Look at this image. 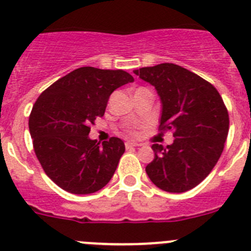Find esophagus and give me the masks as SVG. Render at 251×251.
<instances>
[{
  "label": "esophagus",
  "mask_w": 251,
  "mask_h": 251,
  "mask_svg": "<svg viewBox=\"0 0 251 251\" xmlns=\"http://www.w3.org/2000/svg\"><path fill=\"white\" fill-rule=\"evenodd\" d=\"M139 143H137V142H132V141H128L126 142V148L127 150H129V148H134V147H139Z\"/></svg>",
  "instance_id": "34e87169"
}]
</instances>
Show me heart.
Listing matches in <instances>:
<instances>
[{"label":"heart","mask_w":251,"mask_h":251,"mask_svg":"<svg viewBox=\"0 0 251 251\" xmlns=\"http://www.w3.org/2000/svg\"><path fill=\"white\" fill-rule=\"evenodd\" d=\"M128 134H130V136H134V134H136V130L129 129V130H128Z\"/></svg>","instance_id":"b5f03b06"}]
</instances>
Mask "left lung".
Masks as SVG:
<instances>
[{"label": "left lung", "mask_w": 251, "mask_h": 251, "mask_svg": "<svg viewBox=\"0 0 251 251\" xmlns=\"http://www.w3.org/2000/svg\"><path fill=\"white\" fill-rule=\"evenodd\" d=\"M156 88L162 101L161 132L172 130V145L152 146L148 177L163 191L181 194L196 187L220 158L229 133V113L211 83L176 64L134 70Z\"/></svg>", "instance_id": "left-lung-1"}]
</instances>
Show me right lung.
<instances>
[{
  "label": "right lung",
  "mask_w": 251,
  "mask_h": 251,
  "mask_svg": "<svg viewBox=\"0 0 251 251\" xmlns=\"http://www.w3.org/2000/svg\"><path fill=\"white\" fill-rule=\"evenodd\" d=\"M133 81L124 70L84 66L40 94L28 128L40 165L59 187L70 194L88 195L109 182L126 147L117 137L101 146L92 141L90 126L104 115L110 94Z\"/></svg>",
  "instance_id": "obj_1"
}]
</instances>
